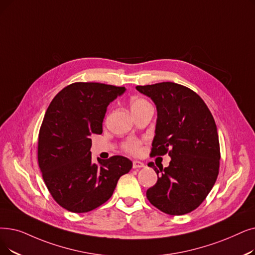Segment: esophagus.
<instances>
[{"instance_id":"esophagus-1","label":"esophagus","mask_w":255,"mask_h":255,"mask_svg":"<svg viewBox=\"0 0 255 255\" xmlns=\"http://www.w3.org/2000/svg\"><path fill=\"white\" fill-rule=\"evenodd\" d=\"M145 167V164H143V162L141 161H138V160H134L133 163H132V168L133 169H140V168H143Z\"/></svg>"}]
</instances>
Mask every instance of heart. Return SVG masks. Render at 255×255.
Returning a JSON list of instances; mask_svg holds the SVG:
<instances>
[{"mask_svg":"<svg viewBox=\"0 0 255 255\" xmlns=\"http://www.w3.org/2000/svg\"><path fill=\"white\" fill-rule=\"evenodd\" d=\"M148 104L149 103L145 100V99L138 98V97L131 98L129 101V106H130V110H131L132 115L136 114L137 112H139L140 109H142ZM123 149L125 152H127L129 154H134V155L138 154L141 149V141L137 138H129L123 143Z\"/></svg>","mask_w":255,"mask_h":255,"instance_id":"obj_1","label":"heart"}]
</instances>
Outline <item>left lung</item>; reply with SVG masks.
Instances as JSON below:
<instances>
[{
  "label": "left lung",
  "instance_id": "1",
  "mask_svg": "<svg viewBox=\"0 0 255 255\" xmlns=\"http://www.w3.org/2000/svg\"><path fill=\"white\" fill-rule=\"evenodd\" d=\"M156 105L157 121L152 156L169 153V167L148 165L157 182L147 191L152 205L180 216L191 213L204 200L217 180L220 145L214 117L204 101L190 88L174 82L137 85Z\"/></svg>",
  "mask_w": 255,
  "mask_h": 255
}]
</instances>
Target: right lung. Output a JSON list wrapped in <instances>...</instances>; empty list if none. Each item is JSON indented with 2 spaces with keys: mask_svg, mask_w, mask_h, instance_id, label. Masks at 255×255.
Returning <instances> with one entry per match:
<instances>
[{
  "mask_svg": "<svg viewBox=\"0 0 255 255\" xmlns=\"http://www.w3.org/2000/svg\"><path fill=\"white\" fill-rule=\"evenodd\" d=\"M125 87L76 82L50 103L38 134V164L54 200L72 213H87L113 196L132 168L124 156L92 161L91 135L102 133L107 106Z\"/></svg>",
  "mask_w": 255,
  "mask_h": 255,
  "instance_id": "add662e5",
  "label": "right lung"
}]
</instances>
